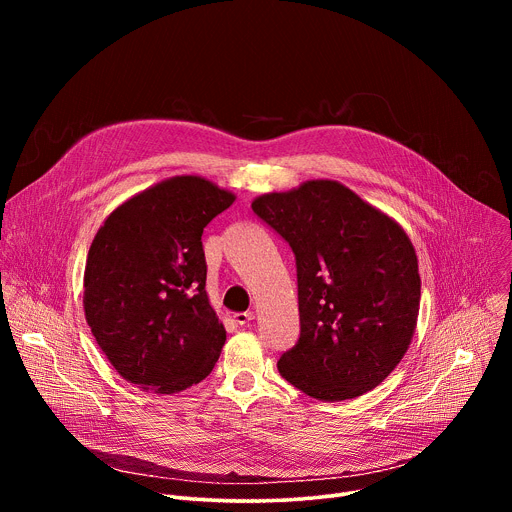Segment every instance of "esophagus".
<instances>
[{
  "instance_id": "1",
  "label": "esophagus",
  "mask_w": 512,
  "mask_h": 512,
  "mask_svg": "<svg viewBox=\"0 0 512 512\" xmlns=\"http://www.w3.org/2000/svg\"><path fill=\"white\" fill-rule=\"evenodd\" d=\"M233 318H235V324L239 328H245V326H249L255 320V314L253 312H237Z\"/></svg>"
}]
</instances>
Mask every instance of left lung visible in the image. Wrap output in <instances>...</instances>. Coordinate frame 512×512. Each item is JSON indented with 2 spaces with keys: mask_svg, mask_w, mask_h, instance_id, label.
I'll return each instance as SVG.
<instances>
[{
  "mask_svg": "<svg viewBox=\"0 0 512 512\" xmlns=\"http://www.w3.org/2000/svg\"><path fill=\"white\" fill-rule=\"evenodd\" d=\"M296 257L300 338L281 377L320 401L375 389L415 332L421 279L405 231L346 186L312 180L251 204Z\"/></svg>",
  "mask_w": 512,
  "mask_h": 512,
  "instance_id": "left-lung-1",
  "label": "left lung"
}]
</instances>
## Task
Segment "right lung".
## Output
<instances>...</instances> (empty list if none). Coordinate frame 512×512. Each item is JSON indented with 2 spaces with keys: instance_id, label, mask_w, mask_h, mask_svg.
I'll return each mask as SVG.
<instances>
[{
  "instance_id": "1",
  "label": "right lung",
  "mask_w": 512,
  "mask_h": 512,
  "mask_svg": "<svg viewBox=\"0 0 512 512\" xmlns=\"http://www.w3.org/2000/svg\"><path fill=\"white\" fill-rule=\"evenodd\" d=\"M235 202L176 176L113 210L89 249L85 316L115 371L162 395L210 375L227 340L206 296L202 231Z\"/></svg>"
}]
</instances>
